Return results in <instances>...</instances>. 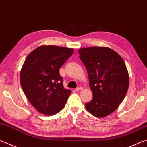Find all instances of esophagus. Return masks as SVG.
I'll return each mask as SVG.
<instances>
[{"label": "esophagus", "mask_w": 147, "mask_h": 147, "mask_svg": "<svg viewBox=\"0 0 147 147\" xmlns=\"http://www.w3.org/2000/svg\"><path fill=\"white\" fill-rule=\"evenodd\" d=\"M83 90V87H77L76 89V91H80V90Z\"/></svg>", "instance_id": "esophagus-1"}]
</instances>
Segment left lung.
Instances as JSON below:
<instances>
[{"instance_id": "8db88e82", "label": "left lung", "mask_w": 147, "mask_h": 147, "mask_svg": "<svg viewBox=\"0 0 147 147\" xmlns=\"http://www.w3.org/2000/svg\"><path fill=\"white\" fill-rule=\"evenodd\" d=\"M78 53L93 94L85 108L96 117H105L118 108L126 96L129 85L126 65L121 56L107 47L81 48Z\"/></svg>"}]
</instances>
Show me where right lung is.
Returning <instances> with one entry per match:
<instances>
[{
    "instance_id": "obj_1",
    "label": "right lung",
    "mask_w": 147,
    "mask_h": 147,
    "mask_svg": "<svg viewBox=\"0 0 147 147\" xmlns=\"http://www.w3.org/2000/svg\"><path fill=\"white\" fill-rule=\"evenodd\" d=\"M73 52V48L41 46L26 58L20 74L21 87L39 113L52 116L65 105L71 91L63 87L59 69Z\"/></svg>"
}]
</instances>
